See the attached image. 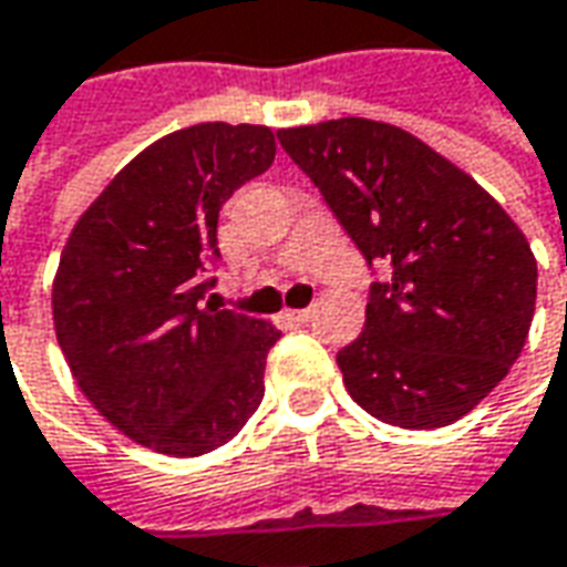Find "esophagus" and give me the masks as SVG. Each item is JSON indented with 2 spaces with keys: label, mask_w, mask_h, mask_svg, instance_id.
Segmentation results:
<instances>
[{
  "label": "esophagus",
  "mask_w": 567,
  "mask_h": 567,
  "mask_svg": "<svg viewBox=\"0 0 567 567\" xmlns=\"http://www.w3.org/2000/svg\"><path fill=\"white\" fill-rule=\"evenodd\" d=\"M282 316L291 326H307V322L313 319V310H285Z\"/></svg>",
  "instance_id": "esophagus-1"
}]
</instances>
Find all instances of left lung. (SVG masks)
Returning a JSON list of instances; mask_svg holds the SVG:
<instances>
[{
    "mask_svg": "<svg viewBox=\"0 0 567 567\" xmlns=\"http://www.w3.org/2000/svg\"><path fill=\"white\" fill-rule=\"evenodd\" d=\"M369 267L365 329L338 353L348 394L396 429H444L525 348L537 260L465 171L413 133L365 117L279 130Z\"/></svg>",
    "mask_w": 567,
    "mask_h": 567,
    "instance_id": "left-lung-1",
    "label": "left lung"
}]
</instances>
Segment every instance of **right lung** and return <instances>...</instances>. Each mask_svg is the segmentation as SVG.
I'll use <instances>...</instances> for the list:
<instances>
[{
	"label": "right lung",
	"instance_id": "add662e5",
	"mask_svg": "<svg viewBox=\"0 0 567 567\" xmlns=\"http://www.w3.org/2000/svg\"><path fill=\"white\" fill-rule=\"evenodd\" d=\"M276 136L198 123L152 142L83 210L52 282L61 353L83 396L136 444L202 456L264 400L279 329L207 298L219 207L269 171Z\"/></svg>",
	"mask_w": 567,
	"mask_h": 567
}]
</instances>
